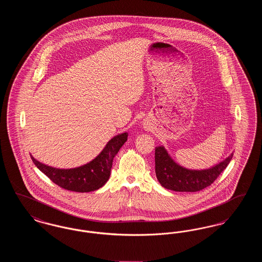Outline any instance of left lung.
Segmentation results:
<instances>
[{"instance_id": "1", "label": "left lung", "mask_w": 262, "mask_h": 262, "mask_svg": "<svg viewBox=\"0 0 262 262\" xmlns=\"http://www.w3.org/2000/svg\"><path fill=\"white\" fill-rule=\"evenodd\" d=\"M233 153L216 166L206 170H188L170 157L163 146L155 148V173L162 187L174 191H199L209 187L219 177L230 161Z\"/></svg>"}]
</instances>
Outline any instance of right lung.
Instances as JSON below:
<instances>
[{"label": "right lung", "instance_id": "add662e5", "mask_svg": "<svg viewBox=\"0 0 262 262\" xmlns=\"http://www.w3.org/2000/svg\"><path fill=\"white\" fill-rule=\"evenodd\" d=\"M126 139V133L113 137L94 160L74 169H56L39 162L32 156L31 159L38 169L59 187L76 192H89L107 183L111 174L113 159Z\"/></svg>", "mask_w": 262, "mask_h": 262}]
</instances>
